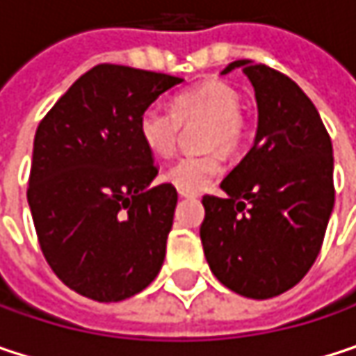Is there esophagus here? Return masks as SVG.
<instances>
[{"label":"esophagus","mask_w":356,"mask_h":356,"mask_svg":"<svg viewBox=\"0 0 356 356\" xmlns=\"http://www.w3.org/2000/svg\"><path fill=\"white\" fill-rule=\"evenodd\" d=\"M179 195H181V197H197V191H185V189H179Z\"/></svg>","instance_id":"1"}]
</instances>
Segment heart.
Instances as JSON below:
<instances>
[{
  "mask_svg": "<svg viewBox=\"0 0 356 356\" xmlns=\"http://www.w3.org/2000/svg\"><path fill=\"white\" fill-rule=\"evenodd\" d=\"M243 97L225 80H204L181 90L173 99V108L148 105L138 117V136L142 144L161 159L175 152L181 123L206 121L204 146L235 152L245 138V119L241 115ZM225 169L220 152L183 156L173 163L165 181L185 191H200Z\"/></svg>",
  "mask_w": 356,
  "mask_h": 356,
  "instance_id": "b5f03b06",
  "label": "heart"
}]
</instances>
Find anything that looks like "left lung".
<instances>
[{"instance_id":"obj_1","label":"left lung","mask_w":356,"mask_h":356,"mask_svg":"<svg viewBox=\"0 0 356 356\" xmlns=\"http://www.w3.org/2000/svg\"><path fill=\"white\" fill-rule=\"evenodd\" d=\"M241 67L257 101V131L222 179L225 197L204 195L200 239L212 274L237 295L270 299L314 266L334 208L332 140L309 97L284 74L249 59Z\"/></svg>"}]
</instances>
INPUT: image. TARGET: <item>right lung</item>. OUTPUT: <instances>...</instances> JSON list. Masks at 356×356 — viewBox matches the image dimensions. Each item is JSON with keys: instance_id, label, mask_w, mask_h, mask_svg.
Masks as SVG:
<instances>
[{"instance_id": "add662e5", "label": "right lung", "mask_w": 356, "mask_h": 356, "mask_svg": "<svg viewBox=\"0 0 356 356\" xmlns=\"http://www.w3.org/2000/svg\"><path fill=\"white\" fill-rule=\"evenodd\" d=\"M181 82L101 63L38 123L26 191L38 243L65 286L99 303L138 295L163 268L177 189L150 185L138 117Z\"/></svg>"}]
</instances>
